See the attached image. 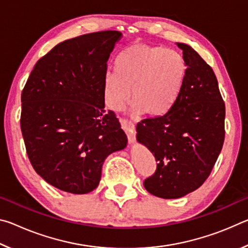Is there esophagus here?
<instances>
[{"instance_id": "34e87169", "label": "esophagus", "mask_w": 248, "mask_h": 248, "mask_svg": "<svg viewBox=\"0 0 248 248\" xmlns=\"http://www.w3.org/2000/svg\"><path fill=\"white\" fill-rule=\"evenodd\" d=\"M120 123L121 127H123L124 131L127 132L129 142L133 143V142L136 141V128H134V124L128 119H120Z\"/></svg>"}]
</instances>
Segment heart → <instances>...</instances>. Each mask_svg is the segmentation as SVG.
<instances>
[{"label": "heart", "instance_id": "obj_1", "mask_svg": "<svg viewBox=\"0 0 248 248\" xmlns=\"http://www.w3.org/2000/svg\"><path fill=\"white\" fill-rule=\"evenodd\" d=\"M187 73L186 59L177 50L134 43L121 50L115 59V71L105 75L109 106L120 109L130 96L134 111L150 117L163 115L177 99Z\"/></svg>", "mask_w": 248, "mask_h": 248}]
</instances>
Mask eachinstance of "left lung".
<instances>
[{"label":"left lung","mask_w":248,"mask_h":248,"mask_svg":"<svg viewBox=\"0 0 248 248\" xmlns=\"http://www.w3.org/2000/svg\"><path fill=\"white\" fill-rule=\"evenodd\" d=\"M177 46L188 63L182 92L165 114L137 124V140L157 162L144 188L164 199L198 189L211 173L225 136V105L215 72L190 46Z\"/></svg>","instance_id":"obj_1"}]
</instances>
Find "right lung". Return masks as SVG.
I'll list each match as a JSON object with an SVG mask.
<instances>
[{"label":"right lung","mask_w":248,"mask_h":248,"mask_svg":"<svg viewBox=\"0 0 248 248\" xmlns=\"http://www.w3.org/2000/svg\"><path fill=\"white\" fill-rule=\"evenodd\" d=\"M123 33L91 32L58 44L33 66L22 92V129L33 170L48 184L83 195L98 186L105 158L127 145L105 110L107 61Z\"/></svg>","instance_id":"right-lung-1"}]
</instances>
